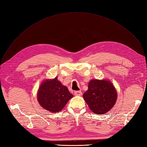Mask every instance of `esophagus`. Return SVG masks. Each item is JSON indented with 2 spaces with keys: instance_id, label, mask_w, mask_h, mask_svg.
Listing matches in <instances>:
<instances>
[{
  "instance_id": "34e87169",
  "label": "esophagus",
  "mask_w": 147,
  "mask_h": 147,
  "mask_svg": "<svg viewBox=\"0 0 147 147\" xmlns=\"http://www.w3.org/2000/svg\"><path fill=\"white\" fill-rule=\"evenodd\" d=\"M74 94L75 96H82V92L81 91H76V92H75Z\"/></svg>"
}]
</instances>
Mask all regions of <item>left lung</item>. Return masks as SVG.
<instances>
[{
    "mask_svg": "<svg viewBox=\"0 0 147 147\" xmlns=\"http://www.w3.org/2000/svg\"><path fill=\"white\" fill-rule=\"evenodd\" d=\"M88 87L83 97L91 111L98 114L109 112L116 104L117 98L113 83L106 79H92L89 82Z\"/></svg>",
    "mask_w": 147,
    "mask_h": 147,
    "instance_id": "8db88e82",
    "label": "left lung"
}]
</instances>
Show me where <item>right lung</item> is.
Returning <instances> with one entry per match:
<instances>
[{
    "label": "right lung",
    "instance_id": "right-lung-1",
    "mask_svg": "<svg viewBox=\"0 0 147 147\" xmlns=\"http://www.w3.org/2000/svg\"><path fill=\"white\" fill-rule=\"evenodd\" d=\"M73 96L67 86L63 85L57 80V77L43 81L39 87L37 93L39 104L53 113L61 111Z\"/></svg>",
    "mask_w": 147,
    "mask_h": 147
}]
</instances>
